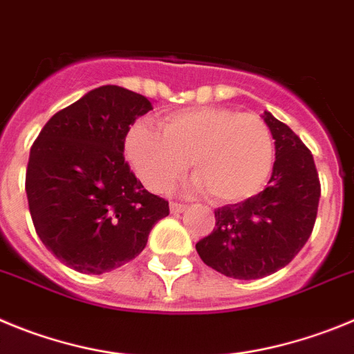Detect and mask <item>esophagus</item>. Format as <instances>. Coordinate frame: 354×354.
<instances>
[{"label":"esophagus","mask_w":354,"mask_h":354,"mask_svg":"<svg viewBox=\"0 0 354 354\" xmlns=\"http://www.w3.org/2000/svg\"><path fill=\"white\" fill-rule=\"evenodd\" d=\"M187 209V205H181V203H171V213L178 215V213H183Z\"/></svg>","instance_id":"34e87169"}]
</instances>
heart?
I'll return each instance as SVG.
<instances>
[{
	"label": "heart",
	"instance_id": "obj_1",
	"mask_svg": "<svg viewBox=\"0 0 354 354\" xmlns=\"http://www.w3.org/2000/svg\"><path fill=\"white\" fill-rule=\"evenodd\" d=\"M125 155L139 180L162 192L192 165V185L215 203H238L268 181L275 160L272 132L263 118L229 107L173 111L158 122L130 129Z\"/></svg>",
	"mask_w": 354,
	"mask_h": 354
}]
</instances>
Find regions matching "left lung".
I'll return each instance as SVG.
<instances>
[{
  "label": "left lung",
  "instance_id": "8db88e82",
  "mask_svg": "<svg viewBox=\"0 0 354 354\" xmlns=\"http://www.w3.org/2000/svg\"><path fill=\"white\" fill-rule=\"evenodd\" d=\"M275 139L268 185L243 203L215 209V227L196 243L203 263L240 280L263 279L300 252L316 224L319 176L310 149L286 123L264 111Z\"/></svg>",
  "mask_w": 354,
  "mask_h": 354
}]
</instances>
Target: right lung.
Wrapping results in <instances>:
<instances>
[{"label":"right lung","instance_id":"1","mask_svg":"<svg viewBox=\"0 0 354 354\" xmlns=\"http://www.w3.org/2000/svg\"><path fill=\"white\" fill-rule=\"evenodd\" d=\"M151 102L100 86L58 111L30 151L26 194L47 250L75 272L100 275L142 252L169 203L149 194L125 162L130 125Z\"/></svg>","mask_w":354,"mask_h":354}]
</instances>
